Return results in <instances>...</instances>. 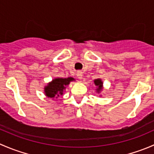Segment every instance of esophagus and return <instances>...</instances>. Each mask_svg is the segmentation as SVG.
Segmentation results:
<instances>
[{"label":"esophagus","mask_w":154,"mask_h":154,"mask_svg":"<svg viewBox=\"0 0 154 154\" xmlns=\"http://www.w3.org/2000/svg\"><path fill=\"white\" fill-rule=\"evenodd\" d=\"M77 77L79 80H81V79L83 78V72H82V71H78V72L77 73Z\"/></svg>","instance_id":"obj_1"}]
</instances>
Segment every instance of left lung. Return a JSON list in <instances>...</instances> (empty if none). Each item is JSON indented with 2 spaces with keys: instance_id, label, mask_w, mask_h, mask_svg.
<instances>
[{
  "instance_id": "obj_1",
  "label": "left lung",
  "mask_w": 154,
  "mask_h": 154,
  "mask_svg": "<svg viewBox=\"0 0 154 154\" xmlns=\"http://www.w3.org/2000/svg\"><path fill=\"white\" fill-rule=\"evenodd\" d=\"M94 84L95 85V86H96V88H95L96 93H98V94H100V93L103 91V81H102V80L100 78L95 79V80H94ZM100 96H101V95H100Z\"/></svg>"
}]
</instances>
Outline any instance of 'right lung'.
I'll use <instances>...</instances> for the list:
<instances>
[{
    "instance_id": "add662e5",
    "label": "right lung",
    "mask_w": 154,
    "mask_h": 154,
    "mask_svg": "<svg viewBox=\"0 0 154 154\" xmlns=\"http://www.w3.org/2000/svg\"><path fill=\"white\" fill-rule=\"evenodd\" d=\"M72 81H75V79L70 77L68 78L56 77L44 87V93L48 98H57L63 95L66 87Z\"/></svg>"
}]
</instances>
